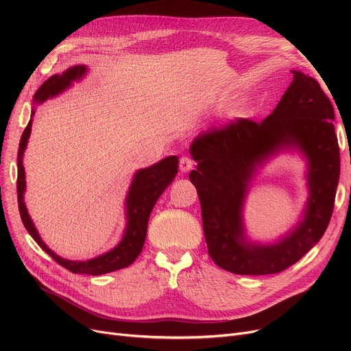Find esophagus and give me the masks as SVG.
Wrapping results in <instances>:
<instances>
[{"label":"esophagus","mask_w":351,"mask_h":351,"mask_svg":"<svg viewBox=\"0 0 351 351\" xmlns=\"http://www.w3.org/2000/svg\"><path fill=\"white\" fill-rule=\"evenodd\" d=\"M193 166H195V162H193V159L191 156H182L180 158V162H179L180 172L188 173L189 171L193 169Z\"/></svg>","instance_id":"34e87169"}]
</instances>
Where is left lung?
<instances>
[{
  "mask_svg": "<svg viewBox=\"0 0 351 351\" xmlns=\"http://www.w3.org/2000/svg\"><path fill=\"white\" fill-rule=\"evenodd\" d=\"M291 73V84L266 119H236L191 143L197 169L189 179L200 200L209 256L234 274L262 276L290 267L319 243L333 213L340 178L335 109L315 78ZM293 150L308 166L309 196L300 222L274 243L250 241L243 208L251 180L267 160Z\"/></svg>",
  "mask_w": 351,
  "mask_h": 351,
  "instance_id": "8db88e82",
  "label": "left lung"
}]
</instances>
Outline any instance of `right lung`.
<instances>
[{
	"mask_svg": "<svg viewBox=\"0 0 351 351\" xmlns=\"http://www.w3.org/2000/svg\"><path fill=\"white\" fill-rule=\"evenodd\" d=\"M86 72H88L86 65H73L66 71H64L62 73H55V75L48 78L38 89H36L35 95L32 98V104L41 105L47 99L55 98L57 95L62 94V92L66 90L73 82L81 81L85 77ZM34 114H35V106L31 110V119L21 136L20 147H18V156H16L18 208H20V215L25 229L44 252H47L58 265H61L62 267L68 269L72 273L99 276V274L110 273V271L131 266L136 261L139 253L142 252L145 239H146L147 220H149L151 212L156 204V200L165 192V189L173 182L178 173L179 158L178 156L163 158L158 163L135 172L131 182V186H129V191L125 197L126 225H125L121 241L115 247L97 257H92V259H88V261L64 259V257L51 250L44 243L38 230H36L32 222L24 202L27 182H25V169L23 165V159H24V152L27 149V143L31 135Z\"/></svg>",
	"mask_w": 351,
	"mask_h": 351,
	"instance_id": "1",
	"label": "right lung"
}]
</instances>
